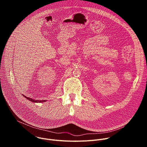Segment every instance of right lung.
<instances>
[{"label": "right lung", "instance_id": "obj_1", "mask_svg": "<svg viewBox=\"0 0 147 147\" xmlns=\"http://www.w3.org/2000/svg\"><path fill=\"white\" fill-rule=\"evenodd\" d=\"M23 96H24L26 98H27V99H28L29 100L31 101L32 102H34V103H40V102H45L47 101V100H35V99H32V98H28L27 96H26L25 95H23Z\"/></svg>", "mask_w": 147, "mask_h": 147}]
</instances>
